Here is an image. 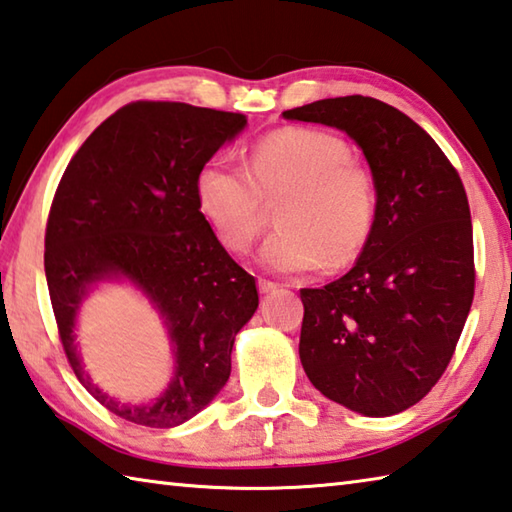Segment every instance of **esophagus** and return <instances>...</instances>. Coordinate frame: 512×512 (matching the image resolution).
Returning <instances> with one entry per match:
<instances>
[{"label":"esophagus","instance_id":"1","mask_svg":"<svg viewBox=\"0 0 512 512\" xmlns=\"http://www.w3.org/2000/svg\"><path fill=\"white\" fill-rule=\"evenodd\" d=\"M257 286H259V291H262V293H271V291H275V288L280 286V284H277V282H271V280H262V277H259V280H257Z\"/></svg>","mask_w":512,"mask_h":512}]
</instances>
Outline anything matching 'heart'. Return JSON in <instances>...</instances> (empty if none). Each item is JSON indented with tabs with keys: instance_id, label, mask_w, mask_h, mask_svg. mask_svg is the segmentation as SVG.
<instances>
[{
	"instance_id": "heart-1",
	"label": "heart",
	"mask_w": 512,
	"mask_h": 512,
	"mask_svg": "<svg viewBox=\"0 0 512 512\" xmlns=\"http://www.w3.org/2000/svg\"><path fill=\"white\" fill-rule=\"evenodd\" d=\"M201 215L232 253H246L266 224L268 203L277 226L259 250L275 273H306L329 262L345 266L374 235L376 179L340 136L313 127H284L250 147V170L212 156L194 181Z\"/></svg>"
}]
</instances>
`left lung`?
Returning <instances> with one entry per match:
<instances>
[{
	"mask_svg": "<svg viewBox=\"0 0 512 512\" xmlns=\"http://www.w3.org/2000/svg\"><path fill=\"white\" fill-rule=\"evenodd\" d=\"M282 116L345 132L378 188L374 235L356 266L300 291L302 367L351 412L398 414L439 383L475 297L466 190L434 138L387 102L327 98Z\"/></svg>",
	"mask_w": 512,
	"mask_h": 512,
	"instance_id": "left-lung-1",
	"label": "left lung"
}]
</instances>
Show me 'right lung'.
<instances>
[{"label": "right lung", "instance_id": "obj_1", "mask_svg": "<svg viewBox=\"0 0 512 512\" xmlns=\"http://www.w3.org/2000/svg\"><path fill=\"white\" fill-rule=\"evenodd\" d=\"M246 127L244 114L185 102L138 100L94 129L55 190L44 237V273L73 374L109 412L145 427L199 414L230 376L239 329L259 295L201 215V165ZM129 279L160 311L175 347V376L145 406L111 399L90 383L75 347L88 288Z\"/></svg>", "mask_w": 512, "mask_h": 512}]
</instances>
